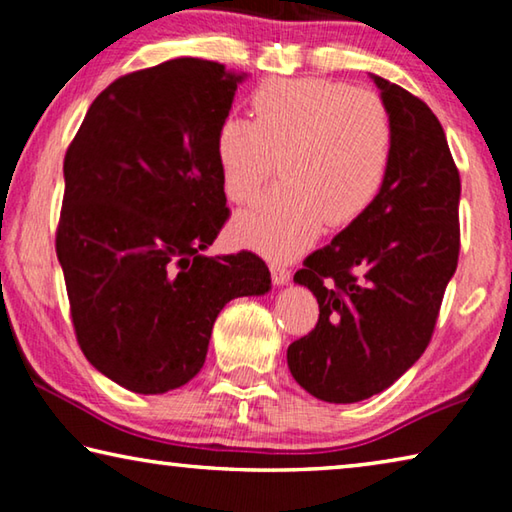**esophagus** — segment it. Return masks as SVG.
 <instances>
[{"label":"esophagus","mask_w":512,"mask_h":512,"mask_svg":"<svg viewBox=\"0 0 512 512\" xmlns=\"http://www.w3.org/2000/svg\"><path fill=\"white\" fill-rule=\"evenodd\" d=\"M271 277H273L275 284H280V287H284V284H289V280H291V271H289L287 266L271 262Z\"/></svg>","instance_id":"1"}]
</instances>
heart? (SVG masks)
I'll return each mask as SVG.
<instances>
[{"mask_svg":"<svg viewBox=\"0 0 512 512\" xmlns=\"http://www.w3.org/2000/svg\"><path fill=\"white\" fill-rule=\"evenodd\" d=\"M250 112L253 121L230 115L216 128L223 194L255 203L275 160L282 185L237 216L239 241L293 257L325 223L343 228L375 205L393 160V119L379 94L316 76L268 79L250 94Z\"/></svg>","mask_w":512,"mask_h":512,"instance_id":"1","label":"heart"}]
</instances>
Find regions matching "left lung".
<instances>
[{
	"instance_id": "left-lung-1",
	"label": "left lung",
	"mask_w": 512,
	"mask_h": 512,
	"mask_svg": "<svg viewBox=\"0 0 512 512\" xmlns=\"http://www.w3.org/2000/svg\"><path fill=\"white\" fill-rule=\"evenodd\" d=\"M370 79L393 119L386 185L361 219L293 275L314 293L320 314L289 345V370L332 404L386 391L422 357L461 250V178L443 126L411 92Z\"/></svg>"
}]
</instances>
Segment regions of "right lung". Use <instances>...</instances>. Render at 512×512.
Returning a JSON list of instances; mask_svg holds the SVG:
<instances>
[{"instance_id":"add662e5","label":"right lung","mask_w":512,"mask_h":512,"mask_svg":"<svg viewBox=\"0 0 512 512\" xmlns=\"http://www.w3.org/2000/svg\"><path fill=\"white\" fill-rule=\"evenodd\" d=\"M244 79L201 58L121 76L65 153L56 255L76 341L133 393L187 384L219 311L271 289L255 253L203 255L230 216L214 137Z\"/></svg>"}]
</instances>
